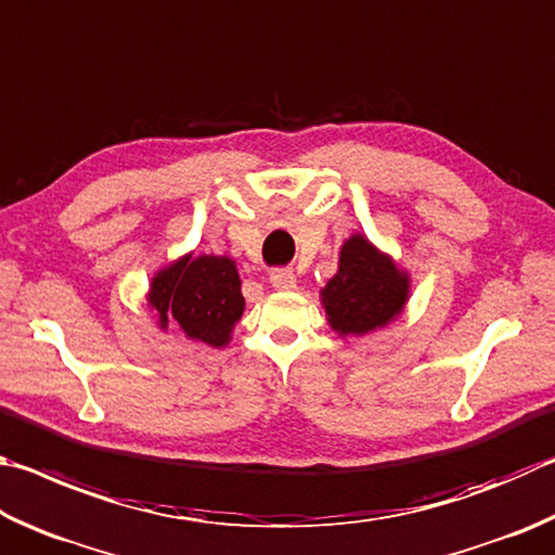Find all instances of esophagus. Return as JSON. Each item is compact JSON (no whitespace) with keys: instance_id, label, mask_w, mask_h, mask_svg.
<instances>
[{"instance_id":"34e87169","label":"esophagus","mask_w":555,"mask_h":555,"mask_svg":"<svg viewBox=\"0 0 555 555\" xmlns=\"http://www.w3.org/2000/svg\"><path fill=\"white\" fill-rule=\"evenodd\" d=\"M270 283L275 289H295L297 278L289 268H275V270H270Z\"/></svg>"}]
</instances>
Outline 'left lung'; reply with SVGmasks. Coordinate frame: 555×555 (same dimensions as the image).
Segmentation results:
<instances>
[{
  "label": "left lung",
  "instance_id": "1",
  "mask_svg": "<svg viewBox=\"0 0 555 555\" xmlns=\"http://www.w3.org/2000/svg\"><path fill=\"white\" fill-rule=\"evenodd\" d=\"M410 297V275L361 233L348 238L338 272L322 289L328 326L338 336H363L383 328L402 312Z\"/></svg>",
  "mask_w": 555,
  "mask_h": 555
}]
</instances>
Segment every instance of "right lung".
Here are the masks:
<instances>
[{
	"label": "right lung",
	"instance_id": "1",
	"mask_svg": "<svg viewBox=\"0 0 555 555\" xmlns=\"http://www.w3.org/2000/svg\"><path fill=\"white\" fill-rule=\"evenodd\" d=\"M149 305L158 312L160 328L178 322L184 336L214 348L231 341L233 324L246 307L236 262L192 253L155 272Z\"/></svg>",
	"mask_w": 555,
	"mask_h": 555
}]
</instances>
